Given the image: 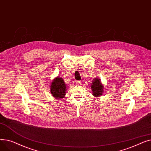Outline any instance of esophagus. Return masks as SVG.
<instances>
[{
	"mask_svg": "<svg viewBox=\"0 0 151 151\" xmlns=\"http://www.w3.org/2000/svg\"><path fill=\"white\" fill-rule=\"evenodd\" d=\"M81 83H82V82H81V81H76V84L77 85H81Z\"/></svg>",
	"mask_w": 151,
	"mask_h": 151,
	"instance_id": "1",
	"label": "esophagus"
}]
</instances>
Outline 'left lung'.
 <instances>
[{"mask_svg": "<svg viewBox=\"0 0 151 151\" xmlns=\"http://www.w3.org/2000/svg\"><path fill=\"white\" fill-rule=\"evenodd\" d=\"M91 89L95 97L101 96L102 95L103 92H104V86L101 83V81L98 78H95V80L92 81Z\"/></svg>", "mask_w": 151, "mask_h": 151, "instance_id": "8db88e82", "label": "left lung"}]
</instances>
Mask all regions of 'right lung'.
I'll use <instances>...</instances> for the list:
<instances>
[{
  "label": "right lung",
  "instance_id": "1",
  "mask_svg": "<svg viewBox=\"0 0 151 151\" xmlns=\"http://www.w3.org/2000/svg\"><path fill=\"white\" fill-rule=\"evenodd\" d=\"M50 88L52 95L55 98L61 99L65 96L66 86L61 78H55L51 83Z\"/></svg>",
  "mask_w": 151,
  "mask_h": 151
}]
</instances>
